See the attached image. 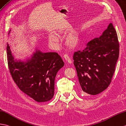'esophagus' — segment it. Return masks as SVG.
Returning <instances> with one entry per match:
<instances>
[{"label": "esophagus", "mask_w": 126, "mask_h": 126, "mask_svg": "<svg viewBox=\"0 0 126 126\" xmlns=\"http://www.w3.org/2000/svg\"><path fill=\"white\" fill-rule=\"evenodd\" d=\"M63 57H64V59L65 60V61H66L67 62L69 63V64L72 63V61H71V58H70V57L68 56V54H64Z\"/></svg>", "instance_id": "esophagus-1"}]
</instances>
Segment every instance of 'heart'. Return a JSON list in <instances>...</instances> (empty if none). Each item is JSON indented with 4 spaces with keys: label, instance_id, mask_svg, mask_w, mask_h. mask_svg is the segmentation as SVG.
<instances>
[{
    "label": "heart",
    "instance_id": "1",
    "mask_svg": "<svg viewBox=\"0 0 126 126\" xmlns=\"http://www.w3.org/2000/svg\"><path fill=\"white\" fill-rule=\"evenodd\" d=\"M49 40L50 41V42H51V43H57L58 42V41H59L58 37L56 35H55L53 34H51L50 35H49ZM70 43L71 44H74L75 43V41L71 40L70 41Z\"/></svg>",
    "mask_w": 126,
    "mask_h": 126
}]
</instances>
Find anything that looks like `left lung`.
Masks as SVG:
<instances>
[{"mask_svg": "<svg viewBox=\"0 0 126 126\" xmlns=\"http://www.w3.org/2000/svg\"><path fill=\"white\" fill-rule=\"evenodd\" d=\"M119 55L118 35L112 23L100 37L87 43L83 51L74 52V64L84 94L96 95L107 88Z\"/></svg>", "mask_w": 126, "mask_h": 126, "instance_id": "left-lung-1", "label": "left lung"}]
</instances>
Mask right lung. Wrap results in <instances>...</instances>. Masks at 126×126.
<instances>
[{"label": "right lung", "instance_id": "right-lung-1", "mask_svg": "<svg viewBox=\"0 0 126 126\" xmlns=\"http://www.w3.org/2000/svg\"><path fill=\"white\" fill-rule=\"evenodd\" d=\"M7 55L11 75L20 90L37 102L51 100L54 95L55 77L64 65L60 55L36 49L31 58L17 60L8 43Z\"/></svg>", "mask_w": 126, "mask_h": 126}]
</instances>
